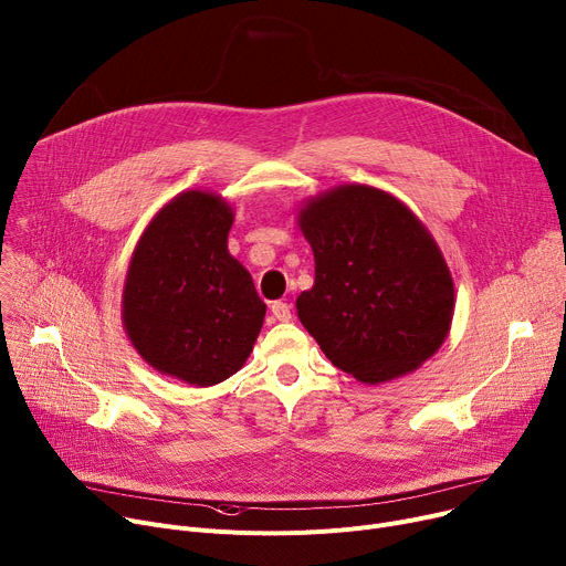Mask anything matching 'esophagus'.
Instances as JSON below:
<instances>
[{"label": "esophagus", "instance_id": "esophagus-1", "mask_svg": "<svg viewBox=\"0 0 566 566\" xmlns=\"http://www.w3.org/2000/svg\"><path fill=\"white\" fill-rule=\"evenodd\" d=\"M271 312H273V316L280 321V323H289L291 321V305L289 303H273V307H271Z\"/></svg>", "mask_w": 566, "mask_h": 566}]
</instances>
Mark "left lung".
Returning <instances> with one entry per match:
<instances>
[{
  "mask_svg": "<svg viewBox=\"0 0 566 566\" xmlns=\"http://www.w3.org/2000/svg\"><path fill=\"white\" fill-rule=\"evenodd\" d=\"M297 228L314 252V286L297 318L325 357L366 385L417 370L446 342L455 314L448 263L405 202L342 184L305 200Z\"/></svg>",
  "mask_w": 566,
  "mask_h": 566,
  "instance_id": "obj_1",
  "label": "left lung"
}]
</instances>
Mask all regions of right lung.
<instances>
[{"mask_svg": "<svg viewBox=\"0 0 566 566\" xmlns=\"http://www.w3.org/2000/svg\"><path fill=\"white\" fill-rule=\"evenodd\" d=\"M234 209L191 188L143 230L125 277L123 327L155 370L213 387L252 353L266 316L252 275L230 250Z\"/></svg>", "mask_w": 566, "mask_h": 566, "instance_id": "obj_1", "label": "right lung"}]
</instances>
